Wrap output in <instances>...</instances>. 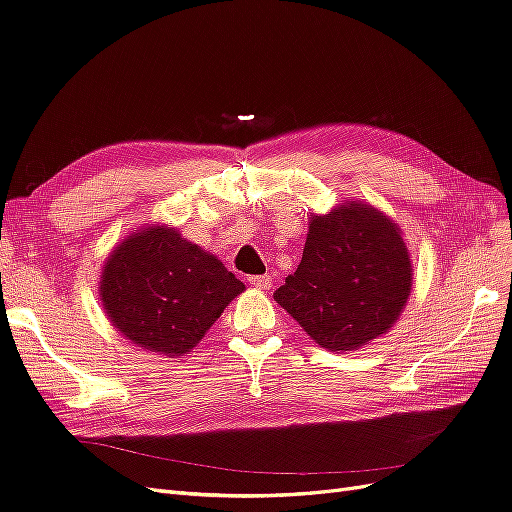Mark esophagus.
<instances>
[{
	"mask_svg": "<svg viewBox=\"0 0 512 512\" xmlns=\"http://www.w3.org/2000/svg\"><path fill=\"white\" fill-rule=\"evenodd\" d=\"M250 284L254 288H258V290H267L273 284V277L271 275H252L250 277Z\"/></svg>",
	"mask_w": 512,
	"mask_h": 512,
	"instance_id": "esophagus-1",
	"label": "esophagus"
}]
</instances>
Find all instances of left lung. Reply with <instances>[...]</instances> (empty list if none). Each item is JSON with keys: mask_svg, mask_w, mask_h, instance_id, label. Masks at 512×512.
<instances>
[{"mask_svg": "<svg viewBox=\"0 0 512 512\" xmlns=\"http://www.w3.org/2000/svg\"><path fill=\"white\" fill-rule=\"evenodd\" d=\"M410 292L412 258L401 228L350 198L309 218L303 258L273 299L318 346L350 352L389 333Z\"/></svg>", "mask_w": 512, "mask_h": 512, "instance_id": "left-lung-1", "label": "left lung"}]
</instances>
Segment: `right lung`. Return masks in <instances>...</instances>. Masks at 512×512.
I'll return each instance as SVG.
<instances>
[{
    "label": "right lung",
    "mask_w": 512,
    "mask_h": 512,
    "mask_svg": "<svg viewBox=\"0 0 512 512\" xmlns=\"http://www.w3.org/2000/svg\"><path fill=\"white\" fill-rule=\"evenodd\" d=\"M243 290L218 256L158 222L113 247L98 284L113 327L134 346L168 359L192 352Z\"/></svg>",
    "instance_id": "right-lung-1"
}]
</instances>
